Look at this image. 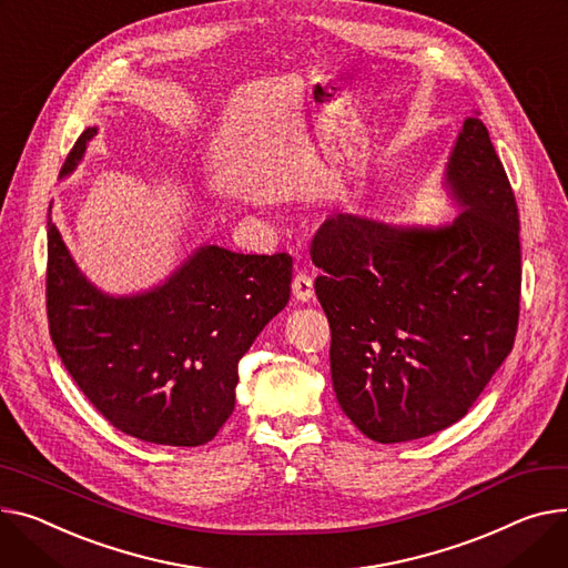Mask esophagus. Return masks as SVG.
<instances>
[{
  "instance_id": "34e87169",
  "label": "esophagus",
  "mask_w": 568,
  "mask_h": 568,
  "mask_svg": "<svg viewBox=\"0 0 568 568\" xmlns=\"http://www.w3.org/2000/svg\"><path fill=\"white\" fill-rule=\"evenodd\" d=\"M292 294L298 298V301H311L315 296V285H313V278L308 274H296L292 278Z\"/></svg>"
}]
</instances>
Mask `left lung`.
<instances>
[{"instance_id": "left-lung-1", "label": "left lung", "mask_w": 568, "mask_h": 568, "mask_svg": "<svg viewBox=\"0 0 568 568\" xmlns=\"http://www.w3.org/2000/svg\"><path fill=\"white\" fill-rule=\"evenodd\" d=\"M443 186L462 214L397 229L339 212L311 257L331 324L339 408L376 443L455 425L509 356L520 304L518 207L486 125L452 148Z\"/></svg>"}]
</instances>
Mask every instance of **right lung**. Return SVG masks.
I'll use <instances>...</instances> for the list:
<instances>
[{
	"instance_id": "right-lung-1",
	"label": "right lung",
	"mask_w": 568,
	"mask_h": 568,
	"mask_svg": "<svg viewBox=\"0 0 568 568\" xmlns=\"http://www.w3.org/2000/svg\"><path fill=\"white\" fill-rule=\"evenodd\" d=\"M98 128L74 141L61 169L82 162ZM52 207V205H50ZM287 253L244 255L199 246L139 294L98 290L48 219V320L57 354L104 418L145 443L196 447L235 408L237 365L290 301Z\"/></svg>"
}]
</instances>
